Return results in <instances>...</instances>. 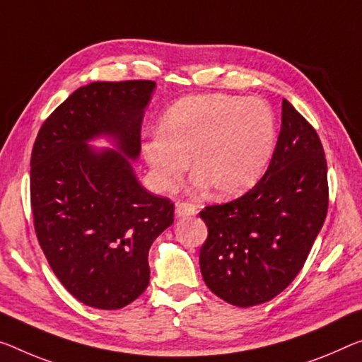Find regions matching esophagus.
I'll list each match as a JSON object with an SVG mask.
<instances>
[{
	"instance_id": "esophagus-1",
	"label": "esophagus",
	"mask_w": 362,
	"mask_h": 362,
	"mask_svg": "<svg viewBox=\"0 0 362 362\" xmlns=\"http://www.w3.org/2000/svg\"><path fill=\"white\" fill-rule=\"evenodd\" d=\"M197 214V207L189 202H177L176 204V215L177 216H192Z\"/></svg>"
}]
</instances>
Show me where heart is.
<instances>
[{
  "label": "heart",
  "instance_id": "1",
  "mask_svg": "<svg viewBox=\"0 0 362 362\" xmlns=\"http://www.w3.org/2000/svg\"><path fill=\"white\" fill-rule=\"evenodd\" d=\"M274 147L275 116L264 100L202 93L165 111L142 155L158 191H176L191 158L194 187L212 186L215 196L233 197L260 180Z\"/></svg>",
  "mask_w": 362,
  "mask_h": 362
}]
</instances>
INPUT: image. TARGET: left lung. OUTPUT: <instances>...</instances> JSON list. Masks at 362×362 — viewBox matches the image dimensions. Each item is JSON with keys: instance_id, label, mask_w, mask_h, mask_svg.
I'll list each match as a JSON object with an SVG mask.
<instances>
[{"instance_id": "8db88e82", "label": "left lung", "mask_w": 362, "mask_h": 362, "mask_svg": "<svg viewBox=\"0 0 362 362\" xmlns=\"http://www.w3.org/2000/svg\"><path fill=\"white\" fill-rule=\"evenodd\" d=\"M327 209L324 147L309 121L283 100L265 175L244 196L200 212L209 230L199 255L205 285L238 308L274 299L303 269Z\"/></svg>"}]
</instances>
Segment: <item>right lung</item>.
I'll use <instances>...</instances> for the list:
<instances>
[{"mask_svg":"<svg viewBox=\"0 0 362 362\" xmlns=\"http://www.w3.org/2000/svg\"><path fill=\"white\" fill-rule=\"evenodd\" d=\"M153 88V81L79 87L45 119L32 148L38 244L66 290L95 309H121L146 291L148 249L175 220V204L146 191L125 158L141 152ZM100 134L115 136L120 152L88 148Z\"/></svg>","mask_w":362,"mask_h":362,"instance_id":"1","label":"right lung"}]
</instances>
